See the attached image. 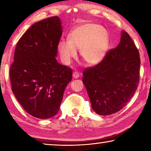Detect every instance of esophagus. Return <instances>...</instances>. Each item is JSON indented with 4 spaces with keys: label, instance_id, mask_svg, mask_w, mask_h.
Returning <instances> with one entry per match:
<instances>
[{
    "label": "esophagus",
    "instance_id": "esophagus-1",
    "mask_svg": "<svg viewBox=\"0 0 151 151\" xmlns=\"http://www.w3.org/2000/svg\"><path fill=\"white\" fill-rule=\"evenodd\" d=\"M73 78H77L79 77V76H80V75H79V73L77 72V71H74L73 73Z\"/></svg>",
    "mask_w": 151,
    "mask_h": 151
}]
</instances>
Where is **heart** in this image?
Masks as SVG:
<instances>
[{"label": "heart", "instance_id": "heart-1", "mask_svg": "<svg viewBox=\"0 0 151 151\" xmlns=\"http://www.w3.org/2000/svg\"><path fill=\"white\" fill-rule=\"evenodd\" d=\"M68 39L61 40L58 46L60 57L66 65L76 57L78 49H80L83 60L90 65L100 63L109 49L108 32L93 22H86L75 28L68 35Z\"/></svg>", "mask_w": 151, "mask_h": 151}]
</instances>
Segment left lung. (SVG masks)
I'll return each instance as SVG.
<instances>
[{"instance_id":"left-lung-1","label":"left lung","mask_w":151,"mask_h":151,"mask_svg":"<svg viewBox=\"0 0 151 151\" xmlns=\"http://www.w3.org/2000/svg\"><path fill=\"white\" fill-rule=\"evenodd\" d=\"M138 48L127 32L101 62L85 68L83 82L92 108L100 115L121 110L131 100L139 83L140 59Z\"/></svg>"}]
</instances>
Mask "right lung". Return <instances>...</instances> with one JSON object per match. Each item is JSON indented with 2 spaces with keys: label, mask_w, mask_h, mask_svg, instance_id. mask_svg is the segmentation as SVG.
I'll return each instance as SVG.
<instances>
[{
  "label": "right lung",
  "mask_w": 151,
  "mask_h": 151,
  "mask_svg": "<svg viewBox=\"0 0 151 151\" xmlns=\"http://www.w3.org/2000/svg\"><path fill=\"white\" fill-rule=\"evenodd\" d=\"M63 28L57 16L32 24L18 41L10 68L12 91L30 115L41 119L59 111L72 68L58 63L57 55Z\"/></svg>",
  "instance_id": "add662e5"
}]
</instances>
